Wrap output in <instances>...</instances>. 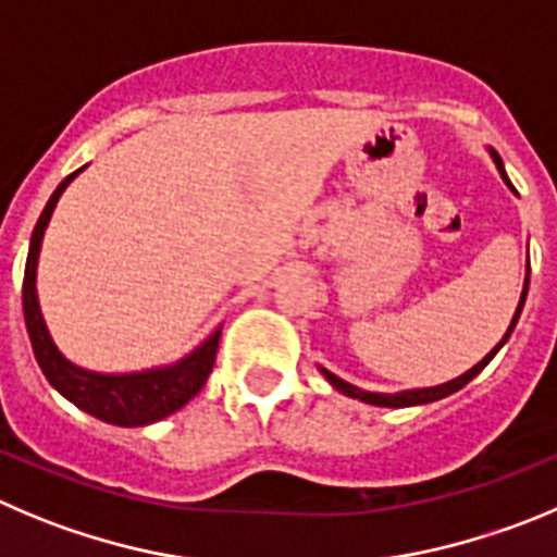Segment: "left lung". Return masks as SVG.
Wrapping results in <instances>:
<instances>
[{
	"label": "left lung",
	"mask_w": 557,
	"mask_h": 557,
	"mask_svg": "<svg viewBox=\"0 0 557 557\" xmlns=\"http://www.w3.org/2000/svg\"><path fill=\"white\" fill-rule=\"evenodd\" d=\"M492 159H495L497 170H500V175H503V178H506V184L511 186V181H508L506 170H503V159H500V156H497V150H492ZM528 285H530V277H524V290H522V299H519V308H517V313H513V321H511V326H508V332H506V335H503V341L497 343L495 349H492L490 355L483 357V360L478 362L475 368H470V371H467V373H461V376H459V379H454V382H445V384H440V387L404 389V393H393V396H389V393H366V389L355 387V384H349V382H343L341 376H335V373L324 371V368H321V373H324V376H326V382H330L332 387H335V389H341L343 396H349V398H360V401H366V404H373V407H414V404H429V401H440V398L450 396V393H456V389H461V387H465L467 382H472V379H475L478 373L483 371V368L490 366V360H492V357H495L497 351H500V346H503V343L508 341V335H511V332H513V326H517V319H519V313H522L524 296H528Z\"/></svg>",
	"instance_id": "8db88e82"
}]
</instances>
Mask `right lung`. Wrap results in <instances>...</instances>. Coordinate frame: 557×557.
Wrapping results in <instances>:
<instances>
[{
  "label": "right lung",
  "instance_id": "obj_1",
  "mask_svg": "<svg viewBox=\"0 0 557 557\" xmlns=\"http://www.w3.org/2000/svg\"><path fill=\"white\" fill-rule=\"evenodd\" d=\"M85 170V168H82ZM67 175L54 195L46 202L44 214H40L38 225L33 231V242H29L27 269H24V288H21V299H24V321H27L29 341H33L35 360H38L40 371L49 379L51 387L85 409L92 418L103 420L112 425H148L156 420L168 418V414L178 412L184 404H189L206 384L208 373L216 362V349H220V335H214L202 343L200 349L191 351L186 360L170 368H156V371L143 373H121V376H109V373H92L85 368H76L74 362H67L65 357L57 351L54 341L49 337V330L44 324V315L38 308V294H35V269H38V252L40 242H44V231L51 220L57 200L65 191V186L82 173Z\"/></svg>",
  "mask_w": 557,
  "mask_h": 557
}]
</instances>
